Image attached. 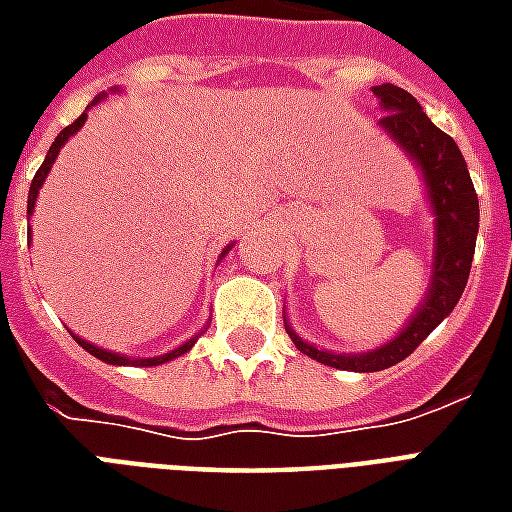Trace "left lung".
I'll use <instances>...</instances> for the list:
<instances>
[{"label": "left lung", "instance_id": "1", "mask_svg": "<svg viewBox=\"0 0 512 512\" xmlns=\"http://www.w3.org/2000/svg\"><path fill=\"white\" fill-rule=\"evenodd\" d=\"M373 93L386 112L378 120V128L406 153L408 161L425 180V194L433 213V263H430L425 299L419 301L406 326L389 343L378 345L373 351H362V354L326 351L301 340L296 329L285 321L290 340L301 354H307L321 365L351 370V373H376L403 362L455 310L472 271L474 244L480 230V202L455 139L433 126L417 104V98L406 90L395 84H376Z\"/></svg>", "mask_w": 512, "mask_h": 512}]
</instances>
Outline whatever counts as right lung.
I'll return each mask as SVG.
<instances>
[{
	"mask_svg": "<svg viewBox=\"0 0 512 512\" xmlns=\"http://www.w3.org/2000/svg\"><path fill=\"white\" fill-rule=\"evenodd\" d=\"M109 93H120V90H109ZM104 98H106V93L98 95L93 104L87 106V109H93L95 104H101ZM84 120H87V112H84V115L79 117V120H73V123L68 128H62L60 134H57V139L51 142L49 153H46V158H43V164H40V169H38V172H35V178H32V186H29L27 216H32V211H35V202H38V194H40V189H43V180L49 178V172H51V167H54V161H57V156H60L62 145H65V142H68V139H71V136L84 126ZM27 238H32V233H27ZM230 249H233V244L224 246L222 255H219V260H222V257L227 255ZM73 337H76V334H73ZM197 337H200V334H197ZM197 337H191V340H186V343L178 345V348H172V351H167V354L150 356V359H134V356L115 354V351H106V348H98V345L87 343V340H82V337H76V343L82 345L87 354H93L95 359H101V362H106V365H117V367H126V365H131V367H156V365H164V362H172V359H178V356H183V354H186V351H191V345L197 343Z\"/></svg>",
	"mask_w": 512,
	"mask_h": 512,
	"instance_id": "right-lung-1",
	"label": "right lung"
}]
</instances>
